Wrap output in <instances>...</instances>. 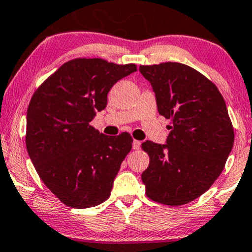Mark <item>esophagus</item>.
<instances>
[{
  "instance_id": "34e87169",
  "label": "esophagus",
  "mask_w": 252,
  "mask_h": 252,
  "mask_svg": "<svg viewBox=\"0 0 252 252\" xmlns=\"http://www.w3.org/2000/svg\"><path fill=\"white\" fill-rule=\"evenodd\" d=\"M140 147H141L140 141L134 140V142H132V148H134L135 150H137V149H140Z\"/></svg>"
}]
</instances>
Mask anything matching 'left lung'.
I'll use <instances>...</instances> for the list:
<instances>
[{"instance_id":"left-lung-1","label":"left lung","mask_w":252,"mask_h":252,"mask_svg":"<svg viewBox=\"0 0 252 252\" xmlns=\"http://www.w3.org/2000/svg\"><path fill=\"white\" fill-rule=\"evenodd\" d=\"M152 84L158 114L170 120L167 144L142 143L149 166L141 175L146 194L169 206L189 204L220 175L235 132L226 104L204 74L180 63L141 65Z\"/></svg>"}]
</instances>
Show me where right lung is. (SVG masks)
<instances>
[{"mask_svg":"<svg viewBox=\"0 0 252 252\" xmlns=\"http://www.w3.org/2000/svg\"><path fill=\"white\" fill-rule=\"evenodd\" d=\"M136 70L135 63L77 58L34 92L26 147L40 179L66 206L88 209L110 196L132 137L128 132L106 136L90 122L105 109L110 89Z\"/></svg>","mask_w":252,"mask_h":252,"instance_id":"right-lung-1","label":"right lung"}]
</instances>
